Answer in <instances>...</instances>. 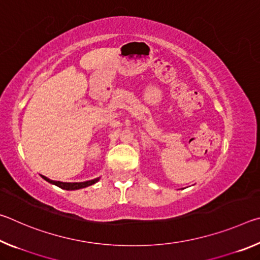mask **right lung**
Here are the masks:
<instances>
[{"label": "right lung", "instance_id": "1", "mask_svg": "<svg viewBox=\"0 0 260 260\" xmlns=\"http://www.w3.org/2000/svg\"><path fill=\"white\" fill-rule=\"evenodd\" d=\"M41 177L48 181L49 183L55 184V186L59 187L61 189H65V190H76V189H81V188H86L88 186H91V184L96 183L100 180V178H96L94 180H88V181L85 182H61V181H54V180L48 179L45 175H41Z\"/></svg>", "mask_w": 260, "mask_h": 260}]
</instances>
